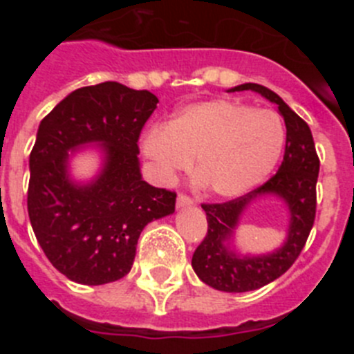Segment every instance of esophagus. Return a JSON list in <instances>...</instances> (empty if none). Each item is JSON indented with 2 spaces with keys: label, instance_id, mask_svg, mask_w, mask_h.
<instances>
[{
  "label": "esophagus",
  "instance_id": "34e87169",
  "mask_svg": "<svg viewBox=\"0 0 354 354\" xmlns=\"http://www.w3.org/2000/svg\"><path fill=\"white\" fill-rule=\"evenodd\" d=\"M193 204H195V202H193L192 196L184 195V193H180V195L177 196V207H179V209H183V207H192Z\"/></svg>",
  "mask_w": 354,
  "mask_h": 354
}]
</instances>
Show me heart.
Wrapping results in <instances>:
<instances>
[{"label": "heart", "instance_id": "1", "mask_svg": "<svg viewBox=\"0 0 354 354\" xmlns=\"http://www.w3.org/2000/svg\"><path fill=\"white\" fill-rule=\"evenodd\" d=\"M286 145V126L270 109L227 99L183 108L167 127L143 133L140 149L162 179L195 161V179L211 195L236 198L264 180Z\"/></svg>", "mask_w": 354, "mask_h": 354}]
</instances>
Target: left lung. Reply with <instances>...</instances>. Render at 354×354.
<instances>
[{
    "mask_svg": "<svg viewBox=\"0 0 354 354\" xmlns=\"http://www.w3.org/2000/svg\"><path fill=\"white\" fill-rule=\"evenodd\" d=\"M253 90L278 106L287 129L286 154L277 174L253 192L223 204H202L207 216V234L195 250L192 266L204 283L225 292H246L268 286L282 277L299 257L314 227L315 184L319 158L310 127L278 97L273 90L257 83L234 86L230 92ZM262 194L280 196L290 207V234L282 249L259 258H241L227 246L245 205Z\"/></svg>",
    "mask_w": 354,
    "mask_h": 354,
    "instance_id": "8db88e82",
    "label": "left lung"
}]
</instances>
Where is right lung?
I'll return each instance as SVG.
<instances>
[{
    "label": "right lung",
    "instance_id": "right-lung-1",
    "mask_svg": "<svg viewBox=\"0 0 354 354\" xmlns=\"http://www.w3.org/2000/svg\"><path fill=\"white\" fill-rule=\"evenodd\" d=\"M158 97L117 81L68 93L42 118L30 154L28 214L56 270L102 286L133 268L147 223L175 211V193L142 179L138 140ZM101 142L105 167L90 185L68 179V150Z\"/></svg>",
    "mask_w": 354,
    "mask_h": 354
}]
</instances>
